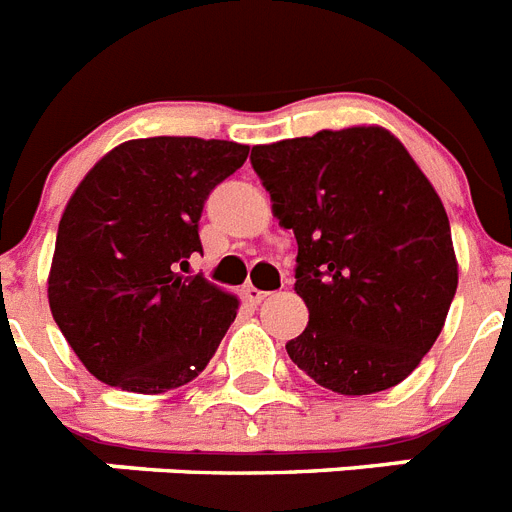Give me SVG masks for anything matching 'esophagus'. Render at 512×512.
<instances>
[{"mask_svg":"<svg viewBox=\"0 0 512 512\" xmlns=\"http://www.w3.org/2000/svg\"><path fill=\"white\" fill-rule=\"evenodd\" d=\"M244 296H247L252 304H260L268 296V291H260L257 286H244Z\"/></svg>","mask_w":512,"mask_h":512,"instance_id":"esophagus-1","label":"esophagus"}]
</instances>
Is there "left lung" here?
<instances>
[{
  "mask_svg": "<svg viewBox=\"0 0 512 512\" xmlns=\"http://www.w3.org/2000/svg\"><path fill=\"white\" fill-rule=\"evenodd\" d=\"M252 166L299 244L294 291L309 322L286 343L291 362L341 395L406 380L458 289L448 213L409 150L356 124L255 145Z\"/></svg>",
  "mask_w": 512,
  "mask_h": 512,
  "instance_id": "obj_1",
  "label": "left lung"
}]
</instances>
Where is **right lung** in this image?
<instances>
[{
    "label": "right lung",
    "mask_w": 512,
    "mask_h": 512,
    "mask_svg": "<svg viewBox=\"0 0 512 512\" xmlns=\"http://www.w3.org/2000/svg\"><path fill=\"white\" fill-rule=\"evenodd\" d=\"M249 145L143 137L111 148L72 192L49 270V307L96 380L158 395L195 380L234 322L239 299L187 276L203 252L210 190Z\"/></svg>",
    "instance_id": "right-lung-1"
}]
</instances>
